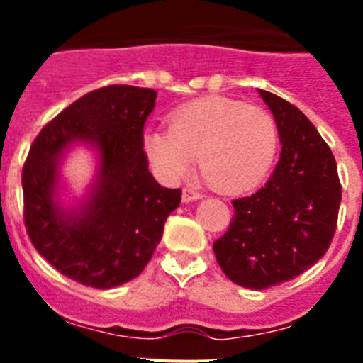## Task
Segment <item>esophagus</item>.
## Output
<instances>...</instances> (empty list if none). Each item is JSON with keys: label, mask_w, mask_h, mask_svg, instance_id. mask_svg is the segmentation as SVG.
<instances>
[{"label": "esophagus", "mask_w": 363, "mask_h": 363, "mask_svg": "<svg viewBox=\"0 0 363 363\" xmlns=\"http://www.w3.org/2000/svg\"><path fill=\"white\" fill-rule=\"evenodd\" d=\"M201 196H203V194H201V192L194 191V189H191V187H185V189H184V192H182V198H184L185 203H187V201L200 200Z\"/></svg>", "instance_id": "obj_1"}]
</instances>
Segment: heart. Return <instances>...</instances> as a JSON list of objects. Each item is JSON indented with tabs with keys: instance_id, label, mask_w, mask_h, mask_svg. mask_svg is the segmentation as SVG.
Wrapping results in <instances>:
<instances>
[{
	"instance_id": "b5f03b06",
	"label": "heart",
	"mask_w": 363,
	"mask_h": 363,
	"mask_svg": "<svg viewBox=\"0 0 363 363\" xmlns=\"http://www.w3.org/2000/svg\"><path fill=\"white\" fill-rule=\"evenodd\" d=\"M143 150L167 182L182 178L198 158L216 191L243 192L267 176L277 158L278 129L264 108L207 96L176 108L169 130H149Z\"/></svg>"
}]
</instances>
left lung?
Returning a JSON list of instances; mask_svg holds the SVG:
<instances>
[{
    "label": "left lung",
    "mask_w": 363,
    "mask_h": 363,
    "mask_svg": "<svg viewBox=\"0 0 363 363\" xmlns=\"http://www.w3.org/2000/svg\"><path fill=\"white\" fill-rule=\"evenodd\" d=\"M259 96L277 120L280 162L265 187L233 200L229 229L213 249L230 281L262 291L293 280L325 255L342 185L331 149L306 114L272 92Z\"/></svg>",
    "instance_id": "left-lung-1"
}]
</instances>
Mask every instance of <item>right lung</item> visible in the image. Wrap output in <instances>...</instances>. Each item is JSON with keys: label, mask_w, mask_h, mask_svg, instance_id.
Listing matches in <instances>:
<instances>
[{"label": "right lung", "mask_w": 363, "mask_h": 363, "mask_svg": "<svg viewBox=\"0 0 363 363\" xmlns=\"http://www.w3.org/2000/svg\"><path fill=\"white\" fill-rule=\"evenodd\" d=\"M156 91L107 85L76 99L32 142L21 172L23 220L36 251L70 280L111 289L136 278L152 258L167 216L182 201L149 172L143 127ZM76 141L94 145L102 167L93 196L63 213L53 200L57 163Z\"/></svg>", "instance_id": "right-lung-1"}]
</instances>
